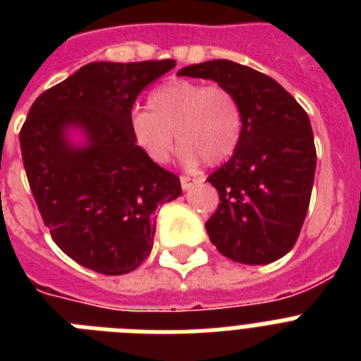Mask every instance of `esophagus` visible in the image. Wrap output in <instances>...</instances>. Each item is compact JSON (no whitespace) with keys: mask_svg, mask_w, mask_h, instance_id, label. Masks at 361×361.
Here are the masks:
<instances>
[{"mask_svg":"<svg viewBox=\"0 0 361 361\" xmlns=\"http://www.w3.org/2000/svg\"><path fill=\"white\" fill-rule=\"evenodd\" d=\"M198 178H191V176H180V183H181V187H183V189H191V187H195L198 183Z\"/></svg>","mask_w":361,"mask_h":361,"instance_id":"1","label":"esophagus"}]
</instances>
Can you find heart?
Listing matches in <instances>:
<instances>
[{"mask_svg":"<svg viewBox=\"0 0 361 361\" xmlns=\"http://www.w3.org/2000/svg\"><path fill=\"white\" fill-rule=\"evenodd\" d=\"M130 130L142 152L164 163L172 152L175 133L183 163H223L236 152L243 133V112L232 90L219 84L174 80L155 87L147 110L130 116Z\"/></svg>","mask_w":361,"mask_h":361,"instance_id":"b5f03b06","label":"heart"}]
</instances>
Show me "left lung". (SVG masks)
<instances>
[{
	"instance_id": "1",
	"label": "left lung",
	"mask_w": 361,
	"mask_h": 361,
	"mask_svg": "<svg viewBox=\"0 0 361 361\" xmlns=\"http://www.w3.org/2000/svg\"><path fill=\"white\" fill-rule=\"evenodd\" d=\"M178 75L228 87L243 112L240 146L208 178L219 192L209 240L236 262H274L294 247L311 200L317 149L307 112L274 78L228 59Z\"/></svg>"
}]
</instances>
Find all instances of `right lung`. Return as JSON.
Segmentation results:
<instances>
[{
  "label": "right lung",
  "mask_w": 361,
  "mask_h": 361,
  "mask_svg": "<svg viewBox=\"0 0 361 361\" xmlns=\"http://www.w3.org/2000/svg\"><path fill=\"white\" fill-rule=\"evenodd\" d=\"M176 67L174 59L76 71L31 104L20 129L25 176L52 240L97 274L123 275L152 252L157 208L181 195L180 178L136 144L130 110L142 90ZM69 126L86 148L64 138Z\"/></svg>",
  "instance_id": "1"
}]
</instances>
